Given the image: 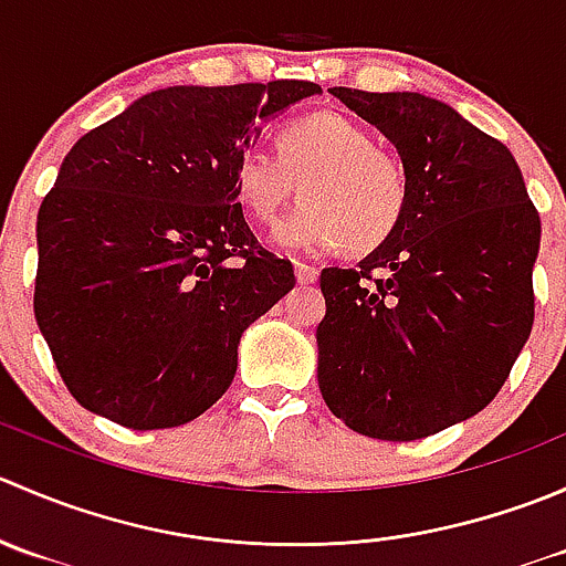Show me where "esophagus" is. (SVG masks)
Returning a JSON list of instances; mask_svg holds the SVG:
<instances>
[{
	"label": "esophagus",
	"instance_id": "34e87169",
	"mask_svg": "<svg viewBox=\"0 0 566 566\" xmlns=\"http://www.w3.org/2000/svg\"><path fill=\"white\" fill-rule=\"evenodd\" d=\"M295 279H298V284H315L319 279V271L315 265H310V262L295 260Z\"/></svg>",
	"mask_w": 566,
	"mask_h": 566
}]
</instances>
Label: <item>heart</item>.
<instances>
[{
  "instance_id": "1",
  "label": "heart",
  "mask_w": 566,
  "mask_h": 566,
  "mask_svg": "<svg viewBox=\"0 0 566 566\" xmlns=\"http://www.w3.org/2000/svg\"><path fill=\"white\" fill-rule=\"evenodd\" d=\"M301 180V205L276 227V243L301 251L378 249L410 205V172L389 147L339 112H315L282 125L276 156L247 147L232 164V191L256 224L276 221Z\"/></svg>"
}]
</instances>
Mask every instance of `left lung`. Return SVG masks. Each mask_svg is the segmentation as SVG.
Segmentation results:
<instances>
[{
    "label": "left lung",
    "mask_w": 566,
    "mask_h": 566,
    "mask_svg": "<svg viewBox=\"0 0 566 566\" xmlns=\"http://www.w3.org/2000/svg\"><path fill=\"white\" fill-rule=\"evenodd\" d=\"M331 95L410 172L402 224L356 268H325L317 384L350 430L419 441L493 402L534 325L539 213L512 153L419 93Z\"/></svg>",
    "instance_id": "obj_1"
}]
</instances>
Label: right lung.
<instances>
[{
    "mask_svg": "<svg viewBox=\"0 0 566 566\" xmlns=\"http://www.w3.org/2000/svg\"><path fill=\"white\" fill-rule=\"evenodd\" d=\"M317 93L156 90L73 145L38 210L35 319L82 408L167 430L230 389L241 334L295 287L249 230L232 164L260 119Z\"/></svg>",
    "mask_w": 566,
    "mask_h": 566,
    "instance_id": "right-lung-1",
    "label": "right lung"
}]
</instances>
